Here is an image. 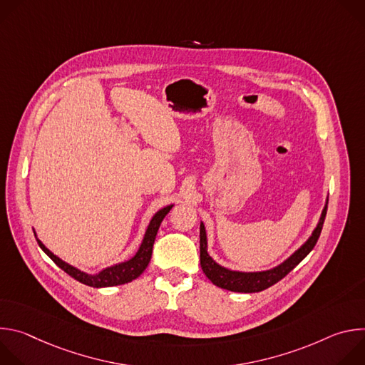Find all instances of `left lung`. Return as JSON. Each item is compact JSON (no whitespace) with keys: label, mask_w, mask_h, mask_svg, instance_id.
Instances as JSON below:
<instances>
[{"label":"left lung","mask_w":365,"mask_h":365,"mask_svg":"<svg viewBox=\"0 0 365 365\" xmlns=\"http://www.w3.org/2000/svg\"><path fill=\"white\" fill-rule=\"evenodd\" d=\"M327 210H328V197L325 200V206L322 210V214L319 217V221L317 227L312 231L309 238L297 248L294 250L286 259H283L282 263L277 266L267 269V270H259V272H240V270H231L225 266H221L217 263L214 257L207 252V237H206V230L203 222L200 221L199 227V242H200V267L205 273V276L210 279L215 286L230 290V292H237V293H257L269 289L279 280H282L287 273H290L302 259L314 250L322 227L324 221L327 217Z\"/></svg>","instance_id":"1"}]
</instances>
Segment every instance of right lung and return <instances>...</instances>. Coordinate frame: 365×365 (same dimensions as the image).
<instances>
[{"instance_id": "right-lung-1", "label": "right lung", "mask_w": 365, "mask_h": 365, "mask_svg": "<svg viewBox=\"0 0 365 365\" xmlns=\"http://www.w3.org/2000/svg\"><path fill=\"white\" fill-rule=\"evenodd\" d=\"M175 206V203L172 205H168L165 207H162V210H159L158 212H155L147 228H145V232L143 235V240L138 245V250L135 251L134 255H131L128 259H125V262H121V263H115L113 266H108V267H103L101 269L99 272L96 273H86L75 266H71L69 263L63 262V259L61 257H58L55 252H51L38 238H37V234L34 231V235H36V240L40 245V248L55 262V264L58 267H61L63 272H66L71 277H73L75 280L86 284V286H91V287H111V286H120V284H125V283H130L133 282L134 279H137L148 266L150 263V258H151V251H153V244H154V240H155V235H158V231H159V227L162 224V221L165 220V217L170 212L172 207Z\"/></svg>"}]
</instances>
